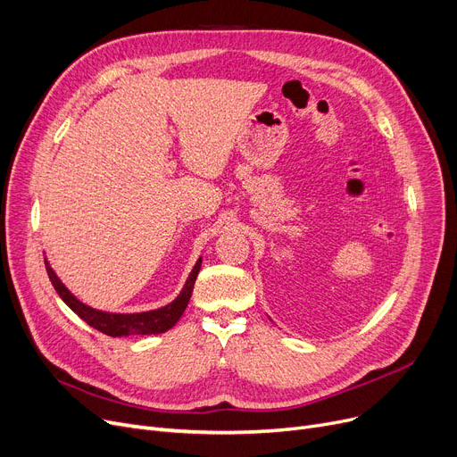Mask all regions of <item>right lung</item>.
Masks as SVG:
<instances>
[{
  "label": "right lung",
  "instance_id": "obj_1",
  "mask_svg": "<svg viewBox=\"0 0 457 457\" xmlns=\"http://www.w3.org/2000/svg\"><path fill=\"white\" fill-rule=\"evenodd\" d=\"M200 264H203V259H198L195 268L191 270L189 278L181 288L176 300H172L169 305L154 309V312H144V313H106L99 312V309L89 307L82 303L79 298L71 295V290L60 281L45 259V266L48 271V278L60 295V298L75 312L84 322H87L91 328L111 336V337H125V336H152V334H162L170 330V328L179 320V317L184 315L186 307L189 303V298L193 295V287L196 281V276L200 271Z\"/></svg>",
  "mask_w": 457,
  "mask_h": 457
}]
</instances>
